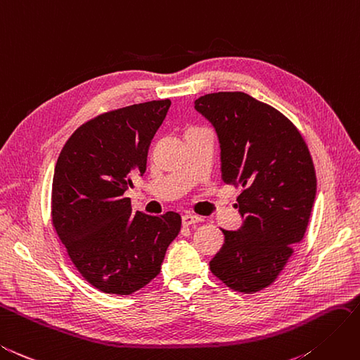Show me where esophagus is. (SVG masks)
<instances>
[{
  "label": "esophagus",
  "mask_w": 360,
  "mask_h": 360,
  "mask_svg": "<svg viewBox=\"0 0 360 360\" xmlns=\"http://www.w3.org/2000/svg\"><path fill=\"white\" fill-rule=\"evenodd\" d=\"M202 218L198 215H193V213H186V215L181 217V222L183 226H192V224H197V222H201Z\"/></svg>",
  "instance_id": "1"
}]
</instances>
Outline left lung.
Segmentation results:
<instances>
[{
    "instance_id": "8db88e82",
    "label": "left lung",
    "mask_w": 360,
    "mask_h": 360,
    "mask_svg": "<svg viewBox=\"0 0 360 360\" xmlns=\"http://www.w3.org/2000/svg\"><path fill=\"white\" fill-rule=\"evenodd\" d=\"M195 109L215 127L221 177L242 188L236 207L245 218L210 271L238 292L273 285L304 238L316 193L312 156L300 130L273 105L244 92L206 94Z\"/></svg>"
}]
</instances>
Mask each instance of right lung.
<instances>
[{
  "label": "right lung",
  "instance_id": "add662e5",
  "mask_svg": "<svg viewBox=\"0 0 360 360\" xmlns=\"http://www.w3.org/2000/svg\"><path fill=\"white\" fill-rule=\"evenodd\" d=\"M171 105L154 100L101 113L66 141L56 163L51 221L86 281L105 294L130 295L160 273L181 217L136 212L124 193L143 176L153 136Z\"/></svg>",
  "mask_w": 360,
  "mask_h": 360
}]
</instances>
